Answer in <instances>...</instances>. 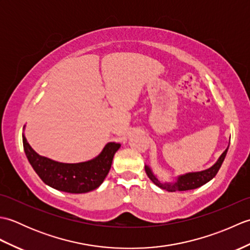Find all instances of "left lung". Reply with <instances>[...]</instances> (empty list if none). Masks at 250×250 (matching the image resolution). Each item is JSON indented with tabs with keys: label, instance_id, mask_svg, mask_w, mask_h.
<instances>
[{
	"label": "left lung",
	"instance_id": "1",
	"mask_svg": "<svg viewBox=\"0 0 250 250\" xmlns=\"http://www.w3.org/2000/svg\"><path fill=\"white\" fill-rule=\"evenodd\" d=\"M228 149H229V146L227 147V149L221 153L218 160H217L210 167L203 169V171L180 174L178 176L172 177L171 182H163V180L159 179L157 175L153 173L152 167L150 166H148V164H145V171L147 173V176L149 177L151 182L163 190L169 191V192H174V191L192 190L201 187V186L205 185L206 183H208L209 180H211L216 176V174L218 173L221 164L224 162L227 156Z\"/></svg>",
	"mask_w": 250,
	"mask_h": 250
}]
</instances>
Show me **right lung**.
Masks as SVG:
<instances>
[{
	"label": "right lung",
	"mask_w": 250,
	"mask_h": 250,
	"mask_svg": "<svg viewBox=\"0 0 250 250\" xmlns=\"http://www.w3.org/2000/svg\"><path fill=\"white\" fill-rule=\"evenodd\" d=\"M23 149L36 174L49 187L67 193H87L99 188L111 167L119 143L109 142L91 160L78 163H64L37 153L22 133Z\"/></svg>",
	"instance_id": "obj_1"
}]
</instances>
